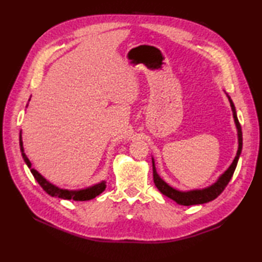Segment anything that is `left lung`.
Instances as JSON below:
<instances>
[{"instance_id": "left-lung-1", "label": "left lung", "mask_w": 262, "mask_h": 262, "mask_svg": "<svg viewBox=\"0 0 262 262\" xmlns=\"http://www.w3.org/2000/svg\"><path fill=\"white\" fill-rule=\"evenodd\" d=\"M226 97L229 99L230 104H231V109L233 111V118H234V122L236 126V130H237V152L234 160L231 163V165L227 168L223 173H222L219 179H217L214 183H211L210 186L205 187L202 189H191V190H186L182 191L179 190V189H176L173 187H171L169 183H166L162 178L159 176L157 172V169H155V163H154V159L152 158V164H153V180L155 186L160 190L161 193H163L164 196L169 197L170 199L174 200L177 204L183 205V206H190V205H199V204H205L211 202L217 196L224 190L225 187L227 186V183L230 182L231 178L234 173V170L236 168L238 158H240V154L242 152V130H241V126L240 122L237 120V116H236V111L234 103H233L231 97L226 93Z\"/></svg>"}]
</instances>
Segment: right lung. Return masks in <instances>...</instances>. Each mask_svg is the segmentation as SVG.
<instances>
[{
    "mask_svg": "<svg viewBox=\"0 0 262 262\" xmlns=\"http://www.w3.org/2000/svg\"><path fill=\"white\" fill-rule=\"evenodd\" d=\"M29 101H30V99H29ZM27 107H28V104H27ZM19 143H20V149H21V154H22V158H24V161L28 165V168L30 169L31 173L33 177H35L37 182L41 186V188L49 194V196L60 198V199H69V200L73 199V200H75V202H85V200H91L93 198H96L97 196H99L100 193L104 191L105 187H107L104 180L100 181L93 186L82 188V189H75V190H71V189H63V188L57 187L56 185H53V183L49 182L46 178H43L40 173H39L37 170L31 168V162L25 153L24 142H22V130H20Z\"/></svg>",
    "mask_w": 262,
    "mask_h": 262,
    "instance_id": "right-lung-1",
    "label": "right lung"
}]
</instances>
